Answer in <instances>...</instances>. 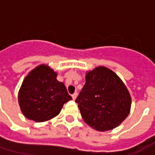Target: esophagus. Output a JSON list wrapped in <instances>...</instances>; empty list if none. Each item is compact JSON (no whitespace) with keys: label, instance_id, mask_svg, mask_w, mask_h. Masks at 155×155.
<instances>
[{"label":"esophagus","instance_id":"1","mask_svg":"<svg viewBox=\"0 0 155 155\" xmlns=\"http://www.w3.org/2000/svg\"><path fill=\"white\" fill-rule=\"evenodd\" d=\"M77 92H75V93H74V94H72V98H73V100H75L76 99V97H77Z\"/></svg>","mask_w":155,"mask_h":155}]
</instances>
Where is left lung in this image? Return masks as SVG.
Here are the masks:
<instances>
[{
  "instance_id": "left-lung-1",
  "label": "left lung",
  "mask_w": 155,
  "mask_h": 155,
  "mask_svg": "<svg viewBox=\"0 0 155 155\" xmlns=\"http://www.w3.org/2000/svg\"><path fill=\"white\" fill-rule=\"evenodd\" d=\"M75 102L84 122L102 132L119 126L131 108V96L125 84L104 66L86 72L85 84Z\"/></svg>"
}]
</instances>
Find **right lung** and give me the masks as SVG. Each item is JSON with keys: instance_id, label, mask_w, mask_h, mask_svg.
<instances>
[{"instance_id": "right-lung-1", "label": "right lung", "mask_w": 155, "mask_h": 155, "mask_svg": "<svg viewBox=\"0 0 155 155\" xmlns=\"http://www.w3.org/2000/svg\"><path fill=\"white\" fill-rule=\"evenodd\" d=\"M57 73L47 64H40L28 73L18 93V102L24 116L35 122H45L60 114L64 103L72 100Z\"/></svg>"}]
</instances>
